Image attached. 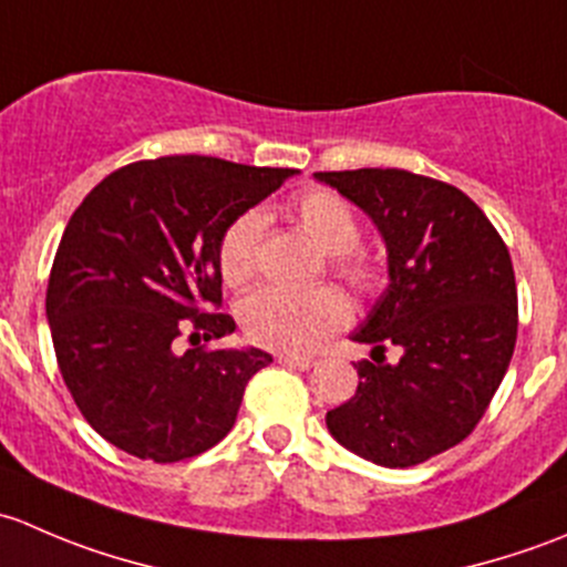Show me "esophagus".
<instances>
[{
  "mask_svg": "<svg viewBox=\"0 0 567 567\" xmlns=\"http://www.w3.org/2000/svg\"><path fill=\"white\" fill-rule=\"evenodd\" d=\"M279 364H285V368H293V370H310L312 359L310 357H279Z\"/></svg>",
  "mask_w": 567,
  "mask_h": 567,
  "instance_id": "esophagus-1",
  "label": "esophagus"
}]
</instances>
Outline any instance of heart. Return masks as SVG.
<instances>
[{"mask_svg": "<svg viewBox=\"0 0 567 567\" xmlns=\"http://www.w3.org/2000/svg\"><path fill=\"white\" fill-rule=\"evenodd\" d=\"M293 216L301 230L331 255V266L357 288H370L375 271L368 257L353 247L359 244V219L351 205L334 192L312 188L293 203ZM262 216L247 210L230 221L219 241V271L230 288H241L257 274ZM351 318L346 296L331 288L290 290L268 285L255 290L241 305V320L249 340L282 353H310L331 331L342 329Z\"/></svg>", "mask_w": 567, "mask_h": 567, "instance_id": "b5f03b06", "label": "heart"}]
</instances>
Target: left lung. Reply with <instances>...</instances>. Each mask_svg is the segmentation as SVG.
<instances>
[{
  "label": "left lung",
  "mask_w": 567,
  "mask_h": 567,
  "mask_svg": "<svg viewBox=\"0 0 567 567\" xmlns=\"http://www.w3.org/2000/svg\"><path fill=\"white\" fill-rule=\"evenodd\" d=\"M316 177L375 221L390 255V288L351 334L375 362L357 364V394L326 427L379 466H416L461 444L505 379L518 334L511 251L444 181L373 167ZM386 347L399 348L394 365Z\"/></svg>",
  "instance_id": "8db88e82"
}]
</instances>
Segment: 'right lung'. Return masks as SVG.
I'll return each instance as SVG.
<instances>
[{"instance_id": "1", "label": "right lung", "mask_w": 567, "mask_h": 567, "mask_svg": "<svg viewBox=\"0 0 567 567\" xmlns=\"http://www.w3.org/2000/svg\"><path fill=\"white\" fill-rule=\"evenodd\" d=\"M296 169L164 156L106 175L68 221L45 318L62 381L84 420L142 461L194 458L230 433L244 390L271 357L199 340L233 334L219 241ZM188 330L198 342L175 354Z\"/></svg>"}]
</instances>
